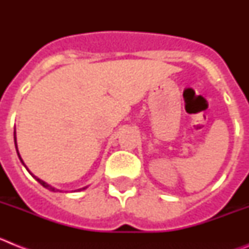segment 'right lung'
<instances>
[{
    "mask_svg": "<svg viewBox=\"0 0 249 249\" xmlns=\"http://www.w3.org/2000/svg\"><path fill=\"white\" fill-rule=\"evenodd\" d=\"M15 144H16V148H17V143H16V132H15ZM17 155H18V157H19L18 149H17ZM19 160H21V157H19ZM21 162H22V163H23V160H21ZM23 164H25V163H23ZM27 171H28V169H27ZM34 177H35V176H34ZM35 178H36L37 181H38L39 183L42 184V186L45 187V188H47V190H50V191H56V188H53V187H51L50 184H47V183H46V182H43L42 179H39V178H37V177H35ZM82 190H85V188H82Z\"/></svg>",
    "mask_w": 249,
    "mask_h": 249,
    "instance_id": "add662e5",
    "label": "right lung"
}]
</instances>
